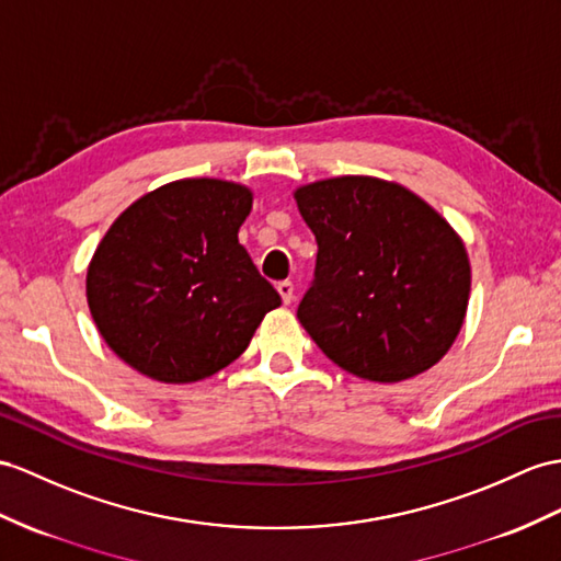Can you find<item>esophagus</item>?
<instances>
[{"mask_svg": "<svg viewBox=\"0 0 561 561\" xmlns=\"http://www.w3.org/2000/svg\"><path fill=\"white\" fill-rule=\"evenodd\" d=\"M276 290H278L280 299H283V305H290V302H293V297H295V285H293L290 280H280V283L276 285Z\"/></svg>", "mask_w": 561, "mask_h": 561, "instance_id": "obj_1", "label": "esophagus"}]
</instances>
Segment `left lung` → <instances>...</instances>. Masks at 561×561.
<instances>
[{"mask_svg": "<svg viewBox=\"0 0 561 561\" xmlns=\"http://www.w3.org/2000/svg\"><path fill=\"white\" fill-rule=\"evenodd\" d=\"M317 236L297 309L328 359L374 383L438 364L467 317L471 264L457 230L400 183L337 175L295 190Z\"/></svg>", "mask_w": 561, "mask_h": 561, "instance_id": "obj_1", "label": "left lung"}]
</instances>
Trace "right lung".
I'll use <instances>...</instances> for the list:
<instances>
[{"mask_svg": "<svg viewBox=\"0 0 561 561\" xmlns=\"http://www.w3.org/2000/svg\"><path fill=\"white\" fill-rule=\"evenodd\" d=\"M252 190L185 178L135 199L88 266V307L118 359L159 383H195L248 350L280 295L238 230Z\"/></svg>", "mask_w": 561, "mask_h": 561, "instance_id": "right-lung-1", "label": "right lung"}]
</instances>
